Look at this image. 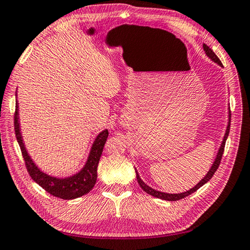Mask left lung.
Instances as JSON below:
<instances>
[{
	"label": "left lung",
	"instance_id": "obj_1",
	"mask_svg": "<svg viewBox=\"0 0 250 250\" xmlns=\"http://www.w3.org/2000/svg\"><path fill=\"white\" fill-rule=\"evenodd\" d=\"M203 49H204L205 54H207V56L208 57L209 59H211L212 61H214V62L217 63L218 65H221V67H222L223 64L221 62V60L217 58V56L214 54V51L211 49V48H209L208 46H207L204 43ZM229 127H230V109L229 111V122H227V127H226V130H225V135H224V137H223V141L221 143V146H220V148H218V151H217V154H216V157H215V159H214V161H213L211 168L208 169V173L205 174V176L202 179H201V180L198 183H196V185L193 188H191L190 190H188L186 192H182V193H167V192H161V191H158V190H155V189H152L151 187L147 186L146 183L142 180L141 176H139V173L137 172V169L135 168V171H136V178H137L138 185L141 186L142 189L145 191L146 193L150 194L152 196H155V198H158V199H161V200H166V201H178V200H181L183 198H186V196H188V195L192 194V193H193V192H195L196 190L200 189L201 187L204 186L205 183L211 180V178L213 177V174L215 173V171L217 170L218 166H220V164H221V159H222L223 152H224V147H225L226 139H227V137H229Z\"/></svg>",
	"mask_w": 250,
	"mask_h": 250
}]
</instances>
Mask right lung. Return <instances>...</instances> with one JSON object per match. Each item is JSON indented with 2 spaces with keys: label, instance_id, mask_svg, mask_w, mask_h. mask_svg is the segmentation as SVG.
<instances>
[{
  "label": "right lung",
  "instance_id": "add662e5",
  "mask_svg": "<svg viewBox=\"0 0 250 250\" xmlns=\"http://www.w3.org/2000/svg\"><path fill=\"white\" fill-rule=\"evenodd\" d=\"M17 98V93H16ZM19 101H16V111L14 117V126L17 143L21 147V154H23L26 168L28 170L29 176L33 180L41 186L43 190L48 193L57 196V198L63 200H73L84 195L93 189V187L98 178V166L102 155L103 148L108 136L107 129H104L98 134L93 144L90 148L89 155L85 160V164L79 170L78 172L71 174V176L59 178L50 176L35 164V161L29 156L27 149H26L23 135L21 132V122H20V108Z\"/></svg>",
  "mask_w": 250,
  "mask_h": 250
}]
</instances>
